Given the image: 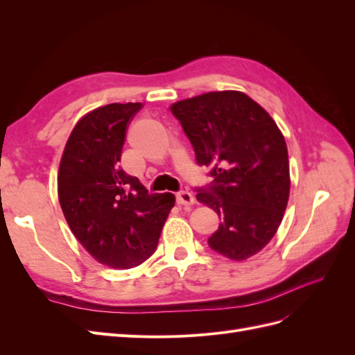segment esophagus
Listing matches in <instances>:
<instances>
[{"mask_svg": "<svg viewBox=\"0 0 355 355\" xmlns=\"http://www.w3.org/2000/svg\"><path fill=\"white\" fill-rule=\"evenodd\" d=\"M176 202L180 206H192L196 202V198L188 191H179L176 194Z\"/></svg>", "mask_w": 355, "mask_h": 355, "instance_id": "1", "label": "esophagus"}]
</instances>
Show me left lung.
I'll return each mask as SVG.
<instances>
[{"instance_id": "left-lung-1", "label": "left lung", "mask_w": 355, "mask_h": 355, "mask_svg": "<svg viewBox=\"0 0 355 355\" xmlns=\"http://www.w3.org/2000/svg\"><path fill=\"white\" fill-rule=\"evenodd\" d=\"M213 180L197 200L218 213L209 247L244 261L271 241L283 220L290 176L284 136L261 105L241 92H211L171 105Z\"/></svg>"}]
</instances>
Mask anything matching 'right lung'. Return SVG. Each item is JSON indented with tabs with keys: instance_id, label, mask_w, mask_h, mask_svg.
Masks as SVG:
<instances>
[{
	"instance_id": "1",
	"label": "right lung",
	"mask_w": 355,
	"mask_h": 355,
	"mask_svg": "<svg viewBox=\"0 0 355 355\" xmlns=\"http://www.w3.org/2000/svg\"><path fill=\"white\" fill-rule=\"evenodd\" d=\"M142 103H110L77 123L63 151L58 192L65 219L96 261L118 270L145 262L175 196L148 194L120 167L125 128Z\"/></svg>"
}]
</instances>
